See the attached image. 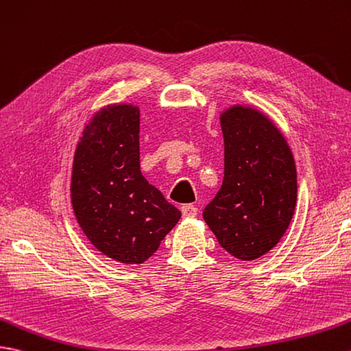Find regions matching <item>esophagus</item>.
I'll return each instance as SVG.
<instances>
[{
	"label": "esophagus",
	"instance_id": "obj_1",
	"mask_svg": "<svg viewBox=\"0 0 351 351\" xmlns=\"http://www.w3.org/2000/svg\"><path fill=\"white\" fill-rule=\"evenodd\" d=\"M181 210H182V215L185 217V218H194V217H197V214H199V209L195 208L194 205H182V208H181Z\"/></svg>",
	"mask_w": 351,
	"mask_h": 351
}]
</instances>
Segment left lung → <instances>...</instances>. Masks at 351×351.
I'll return each mask as SVG.
<instances>
[{"mask_svg": "<svg viewBox=\"0 0 351 351\" xmlns=\"http://www.w3.org/2000/svg\"><path fill=\"white\" fill-rule=\"evenodd\" d=\"M219 122L224 179L203 218L229 254L251 262L271 251L289 229L298 199L295 158L263 112L234 104Z\"/></svg>", "mask_w": 351, "mask_h": 351, "instance_id": "left-lung-1", "label": "left lung"}]
</instances>
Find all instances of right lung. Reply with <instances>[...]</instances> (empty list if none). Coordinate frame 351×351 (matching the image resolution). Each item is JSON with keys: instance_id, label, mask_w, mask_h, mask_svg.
Returning a JSON list of instances; mask_svg holds the SVG:
<instances>
[{"instance_id": "add662e5", "label": "right lung", "mask_w": 351, "mask_h": 351, "mask_svg": "<svg viewBox=\"0 0 351 351\" xmlns=\"http://www.w3.org/2000/svg\"><path fill=\"white\" fill-rule=\"evenodd\" d=\"M141 110L108 104L85 125L71 172V205L80 229L106 257L141 265L181 218L141 172Z\"/></svg>"}]
</instances>
